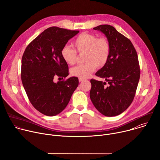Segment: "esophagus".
I'll list each match as a JSON object with an SVG mask.
<instances>
[{
	"mask_svg": "<svg viewBox=\"0 0 160 160\" xmlns=\"http://www.w3.org/2000/svg\"><path fill=\"white\" fill-rule=\"evenodd\" d=\"M78 80H79V82H83V81L85 80V78H79Z\"/></svg>",
	"mask_w": 160,
	"mask_h": 160,
	"instance_id": "obj_1",
	"label": "esophagus"
}]
</instances>
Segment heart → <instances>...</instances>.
I'll return each mask as SVG.
<instances>
[{"label": "heart", "instance_id": "obj_1", "mask_svg": "<svg viewBox=\"0 0 160 160\" xmlns=\"http://www.w3.org/2000/svg\"><path fill=\"white\" fill-rule=\"evenodd\" d=\"M75 49L64 46L61 51L63 60L68 64L75 63L77 52L83 54L84 63L73 67L71 70L73 76L79 78H87L96 67H103L107 62L110 54V44L108 40L101 37L98 38L95 35L88 33L80 34L73 41Z\"/></svg>", "mask_w": 160, "mask_h": 160}]
</instances>
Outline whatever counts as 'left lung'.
Masks as SVG:
<instances>
[{
	"label": "left lung",
	"mask_w": 160,
	"mask_h": 160,
	"mask_svg": "<svg viewBox=\"0 0 160 160\" xmlns=\"http://www.w3.org/2000/svg\"><path fill=\"white\" fill-rule=\"evenodd\" d=\"M93 29L103 33L110 44L109 59L96 73L109 85L91 79L90 98L103 115L117 116L129 107L135 94L140 78L138 54L131 41L113 27L101 25Z\"/></svg>",
	"instance_id": "1"
}]
</instances>
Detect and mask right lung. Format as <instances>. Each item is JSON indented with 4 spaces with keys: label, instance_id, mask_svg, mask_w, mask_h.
<instances>
[{
    "label": "right lung",
    "instance_id": "obj_1",
    "mask_svg": "<svg viewBox=\"0 0 160 160\" xmlns=\"http://www.w3.org/2000/svg\"><path fill=\"white\" fill-rule=\"evenodd\" d=\"M78 32L48 28L29 43L22 55V85L33 106L46 116L53 117L63 111L78 85V78L75 77L54 82L56 76L63 78L69 75L61 51Z\"/></svg>",
    "mask_w": 160,
    "mask_h": 160
}]
</instances>
